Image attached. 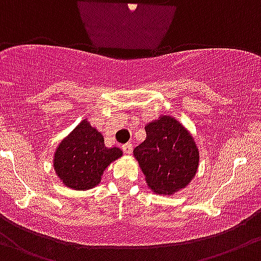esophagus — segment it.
<instances>
[{"label": "esophagus", "mask_w": 261, "mask_h": 261, "mask_svg": "<svg viewBox=\"0 0 261 261\" xmlns=\"http://www.w3.org/2000/svg\"><path fill=\"white\" fill-rule=\"evenodd\" d=\"M121 148H123V151L125 153H132V150H133V147H132V143H125V145H123L121 146Z\"/></svg>", "instance_id": "obj_1"}]
</instances>
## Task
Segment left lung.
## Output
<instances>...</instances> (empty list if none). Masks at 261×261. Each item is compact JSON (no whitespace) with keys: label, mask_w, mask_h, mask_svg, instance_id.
Masks as SVG:
<instances>
[{"label":"left lung","mask_w":261,"mask_h":261,"mask_svg":"<svg viewBox=\"0 0 261 261\" xmlns=\"http://www.w3.org/2000/svg\"><path fill=\"white\" fill-rule=\"evenodd\" d=\"M145 129L147 137L133 153L148 187L160 195H173L187 187L200 159L191 133L169 115L150 121Z\"/></svg>","instance_id":"8db88e82"}]
</instances>
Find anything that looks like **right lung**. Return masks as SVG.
Listing matches in <instances>:
<instances>
[{"label": "right lung", "mask_w": 261, "mask_h": 261, "mask_svg": "<svg viewBox=\"0 0 261 261\" xmlns=\"http://www.w3.org/2000/svg\"><path fill=\"white\" fill-rule=\"evenodd\" d=\"M121 155L119 147H106L103 136L84 119L59 143L54 169L66 187L86 191L96 187L106 168Z\"/></svg>", "instance_id": "obj_1"}]
</instances>
